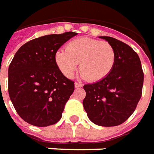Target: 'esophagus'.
Returning <instances> with one entry per match:
<instances>
[{"label":"esophagus","instance_id":"esophagus-1","mask_svg":"<svg viewBox=\"0 0 154 154\" xmlns=\"http://www.w3.org/2000/svg\"><path fill=\"white\" fill-rule=\"evenodd\" d=\"M75 88H79V87H83V84H82V83H77V82H75Z\"/></svg>","mask_w":154,"mask_h":154}]
</instances>
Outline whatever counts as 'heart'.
<instances>
[{
	"instance_id": "1",
	"label": "heart",
	"mask_w": 154,
	"mask_h": 154,
	"mask_svg": "<svg viewBox=\"0 0 154 154\" xmlns=\"http://www.w3.org/2000/svg\"><path fill=\"white\" fill-rule=\"evenodd\" d=\"M116 59L111 44L88 37L71 40L65 50H59L55 55L56 65L66 77H72L79 63V72L90 82L106 78L114 67Z\"/></svg>"
}]
</instances>
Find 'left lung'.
<instances>
[{"mask_svg":"<svg viewBox=\"0 0 154 154\" xmlns=\"http://www.w3.org/2000/svg\"><path fill=\"white\" fill-rule=\"evenodd\" d=\"M100 37L114 46L116 63L106 78L83 86V107L90 120L98 126H119L137 107L142 94L144 73L139 56L131 47L115 38Z\"/></svg>","mask_w":154,"mask_h":154,"instance_id":"left-lung-1","label":"left lung"}]
</instances>
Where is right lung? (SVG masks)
<instances>
[{"label": "right lung", "mask_w": 154, "mask_h": 154, "mask_svg": "<svg viewBox=\"0 0 154 154\" xmlns=\"http://www.w3.org/2000/svg\"><path fill=\"white\" fill-rule=\"evenodd\" d=\"M78 33L51 34L24 44L8 67V94L24 121L35 126L56 124L75 90L56 65L58 49Z\"/></svg>", "instance_id": "1"}]
</instances>
